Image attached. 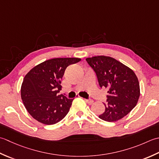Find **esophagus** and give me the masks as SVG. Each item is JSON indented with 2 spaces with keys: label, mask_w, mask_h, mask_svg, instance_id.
I'll return each instance as SVG.
<instances>
[{
  "label": "esophagus",
  "mask_w": 159,
  "mask_h": 159,
  "mask_svg": "<svg viewBox=\"0 0 159 159\" xmlns=\"http://www.w3.org/2000/svg\"><path fill=\"white\" fill-rule=\"evenodd\" d=\"M84 100H85L86 102H87L88 103H89V104H91V103H93V99H84Z\"/></svg>",
  "instance_id": "obj_1"
}]
</instances>
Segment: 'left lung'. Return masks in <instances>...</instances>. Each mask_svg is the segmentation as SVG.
<instances>
[{
    "label": "left lung",
    "instance_id": "8db88e82",
    "mask_svg": "<svg viewBox=\"0 0 159 159\" xmlns=\"http://www.w3.org/2000/svg\"><path fill=\"white\" fill-rule=\"evenodd\" d=\"M86 60L96 73L99 86L108 89L105 111L99 117L108 122L124 117L137 105L140 96L134 71L111 57L95 56Z\"/></svg>",
    "mask_w": 159,
    "mask_h": 159
}]
</instances>
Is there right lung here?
<instances>
[{
    "instance_id": "obj_1",
    "label": "right lung",
    "mask_w": 159,
    "mask_h": 159,
    "mask_svg": "<svg viewBox=\"0 0 159 159\" xmlns=\"http://www.w3.org/2000/svg\"><path fill=\"white\" fill-rule=\"evenodd\" d=\"M80 58H53L34 67L25 75L21 86V98L28 112L35 120L53 125L64 118L73 99L57 95L61 80L67 66Z\"/></svg>"
}]
</instances>
